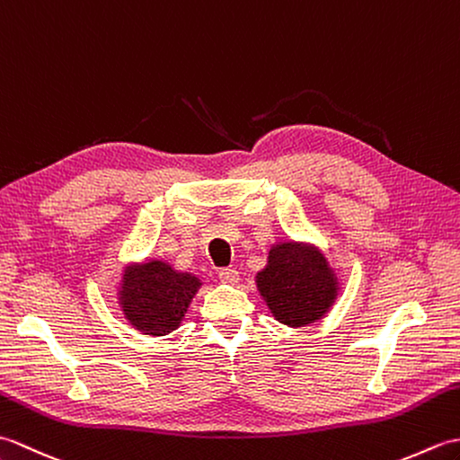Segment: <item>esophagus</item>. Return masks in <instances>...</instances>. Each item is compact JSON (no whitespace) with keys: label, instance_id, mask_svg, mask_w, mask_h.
<instances>
[{"label":"esophagus","instance_id":"34e87169","mask_svg":"<svg viewBox=\"0 0 460 460\" xmlns=\"http://www.w3.org/2000/svg\"><path fill=\"white\" fill-rule=\"evenodd\" d=\"M219 279L221 282H225V285H237L239 282V272L237 269H221L219 270Z\"/></svg>","mask_w":460,"mask_h":460}]
</instances>
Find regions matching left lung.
Returning a JSON list of instances; mask_svg holds the SVG:
<instances>
[{
	"mask_svg": "<svg viewBox=\"0 0 460 460\" xmlns=\"http://www.w3.org/2000/svg\"><path fill=\"white\" fill-rule=\"evenodd\" d=\"M257 288L272 316L298 328L320 320L334 305L338 279L316 247L290 241L269 251V265L257 275Z\"/></svg>",
	"mask_w": 460,
	"mask_h": 460,
	"instance_id": "1",
	"label": "left lung"
}]
</instances>
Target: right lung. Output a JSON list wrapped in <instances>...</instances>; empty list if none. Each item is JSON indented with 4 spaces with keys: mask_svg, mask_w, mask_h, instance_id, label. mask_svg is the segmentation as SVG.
<instances>
[{
    "mask_svg": "<svg viewBox=\"0 0 460 460\" xmlns=\"http://www.w3.org/2000/svg\"><path fill=\"white\" fill-rule=\"evenodd\" d=\"M201 280L173 270L164 261L128 267L122 275L119 300L130 324L148 336H165L181 324Z\"/></svg>",
    "mask_w": 460,
    "mask_h": 460,
    "instance_id": "right-lung-1",
    "label": "right lung"
}]
</instances>
